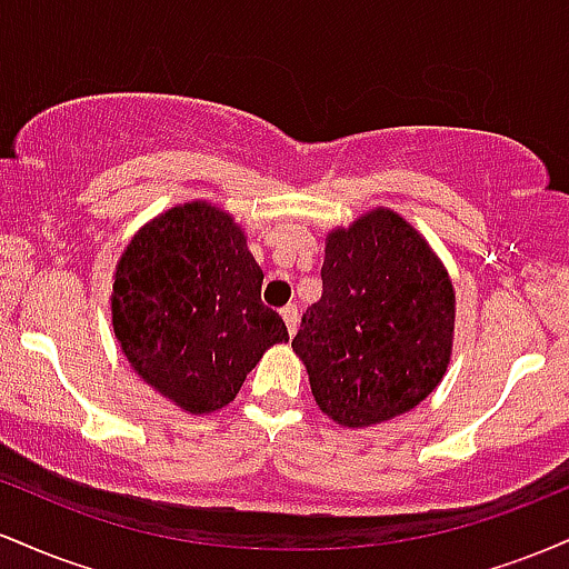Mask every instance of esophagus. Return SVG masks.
<instances>
[{
  "mask_svg": "<svg viewBox=\"0 0 569 569\" xmlns=\"http://www.w3.org/2000/svg\"><path fill=\"white\" fill-rule=\"evenodd\" d=\"M280 318H283L286 323V331L293 337V331H297V307L293 305H286L283 310H280Z\"/></svg>",
  "mask_w": 569,
  "mask_h": 569,
  "instance_id": "esophagus-1",
  "label": "esophagus"
}]
</instances>
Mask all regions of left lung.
<instances>
[{
    "label": "left lung",
    "mask_w": 569,
    "mask_h": 569,
    "mask_svg": "<svg viewBox=\"0 0 569 569\" xmlns=\"http://www.w3.org/2000/svg\"><path fill=\"white\" fill-rule=\"evenodd\" d=\"M321 278L291 348L323 415L371 428L433 393L452 358L455 286L428 240L371 208L326 234Z\"/></svg>",
    "instance_id": "left-lung-1"
}]
</instances>
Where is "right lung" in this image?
Returning <instances> with one entry per match:
<instances>
[{
  "mask_svg": "<svg viewBox=\"0 0 569 569\" xmlns=\"http://www.w3.org/2000/svg\"><path fill=\"white\" fill-rule=\"evenodd\" d=\"M243 227L208 200L168 208L130 238L114 267L112 326L130 369L187 415L234 401L283 318L262 305Z\"/></svg>",
  "mask_w": 569,
  "mask_h": 569,
  "instance_id": "1",
  "label": "right lung"
}]
</instances>
